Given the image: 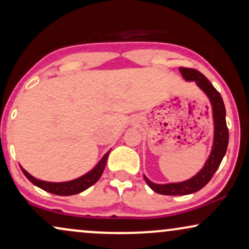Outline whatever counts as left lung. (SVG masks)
Returning a JSON list of instances; mask_svg holds the SVG:
<instances>
[{"mask_svg":"<svg viewBox=\"0 0 249 249\" xmlns=\"http://www.w3.org/2000/svg\"><path fill=\"white\" fill-rule=\"evenodd\" d=\"M179 71L182 77L187 81H195L197 86L207 94L213 106V125H215V135H213V146L212 154H210L208 161L206 162L203 169L194 176L193 178L188 179L182 182H174V184L159 185L154 184L149 179L144 177L147 185L154 192L163 195H187L195 193L203 188L213 178L216 170L221 164L223 157H224L229 144V130L226 126L225 119V106L218 90L213 86V84L207 79L204 75L195 69L190 68H179Z\"/></svg>","mask_w":249,"mask_h":249,"instance_id":"left-lung-1","label":"left lung"}]
</instances>
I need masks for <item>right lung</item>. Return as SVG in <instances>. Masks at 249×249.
<instances>
[{
    "label": "right lung",
    "mask_w": 249,
    "mask_h": 249,
    "mask_svg": "<svg viewBox=\"0 0 249 249\" xmlns=\"http://www.w3.org/2000/svg\"><path fill=\"white\" fill-rule=\"evenodd\" d=\"M109 152L103 156V159L99 162L95 168H94L92 171H89L88 174L84 175L83 177L74 179V180L71 181H65V182H49V181H43L39 180V179L34 178L33 176H31L28 172L25 171L23 168L21 171L23 174L26 176V178L30 180L32 184L36 185V186L42 188L43 191L49 192L52 194L56 195H63V196H68V195H74L80 193L85 190H87L88 187L92 186L93 184L99 180L100 177H101L103 174V170L106 168L107 160H108Z\"/></svg>",
    "instance_id": "1"
}]
</instances>
